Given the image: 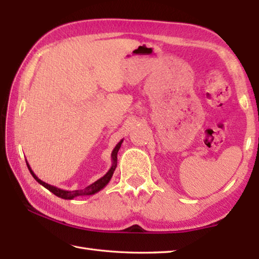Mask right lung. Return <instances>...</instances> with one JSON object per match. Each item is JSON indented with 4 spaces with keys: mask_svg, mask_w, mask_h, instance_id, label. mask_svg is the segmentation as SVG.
<instances>
[{
    "mask_svg": "<svg viewBox=\"0 0 259 259\" xmlns=\"http://www.w3.org/2000/svg\"><path fill=\"white\" fill-rule=\"evenodd\" d=\"M122 141H123V139L120 140L118 142V145L114 147V149H113V151L111 153L112 164H111V167H110V169L108 170V172L104 175L103 177H101L100 179H98L97 181H95V183L89 185L88 187H85V188H83V189H79V190H64V189H61V188H58V187H56V186L49 185V184L45 183V181H42L41 179H38L36 177V175L33 172V170L31 169L30 164L27 163V161H26V166H27V168H29L31 175L33 176V178H34L38 184L42 185L48 190H50L52 194H54V195L60 197V198H62V199H73V198L79 197V196H91V195L97 194V192H99L101 189H103L104 187H106L109 184V181L111 180L114 170H115V168H117V161H118L117 156H118V151L120 149V147H121V145H122Z\"/></svg>",
    "mask_w": 259,
    "mask_h": 259,
    "instance_id": "right-lung-1",
    "label": "right lung"
}]
</instances>
